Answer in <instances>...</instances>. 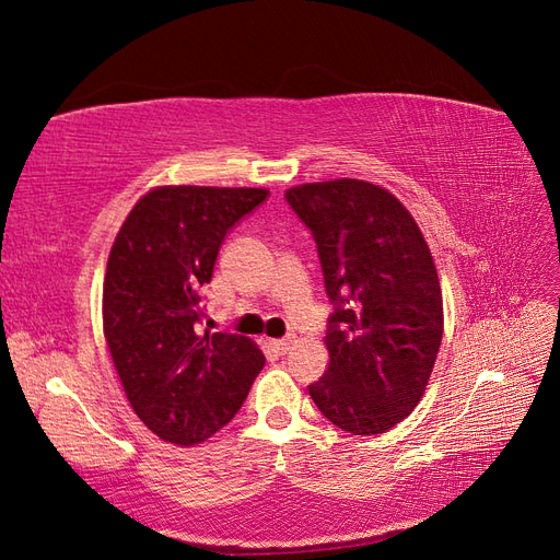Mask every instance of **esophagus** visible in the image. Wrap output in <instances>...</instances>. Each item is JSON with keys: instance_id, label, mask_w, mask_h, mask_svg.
<instances>
[{"instance_id": "1", "label": "esophagus", "mask_w": 560, "mask_h": 560, "mask_svg": "<svg viewBox=\"0 0 560 560\" xmlns=\"http://www.w3.org/2000/svg\"><path fill=\"white\" fill-rule=\"evenodd\" d=\"M294 341H296V336H284V338H278V341H273V346H276V350L280 352V354H284L287 350H290L292 346H294Z\"/></svg>"}]
</instances>
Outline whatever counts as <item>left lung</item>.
<instances>
[{
  "mask_svg": "<svg viewBox=\"0 0 560 560\" xmlns=\"http://www.w3.org/2000/svg\"><path fill=\"white\" fill-rule=\"evenodd\" d=\"M317 245L329 366L308 385L317 409L350 434H381L425 395L442 346V287L430 247L401 202L360 179L284 194Z\"/></svg>",
  "mask_w": 560,
  "mask_h": 560,
  "instance_id": "1",
  "label": "left lung"
}]
</instances>
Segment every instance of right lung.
<instances>
[{"mask_svg":"<svg viewBox=\"0 0 560 560\" xmlns=\"http://www.w3.org/2000/svg\"><path fill=\"white\" fill-rule=\"evenodd\" d=\"M266 198V189L161 186L114 241L105 338L135 413L171 444L194 446L222 430L266 364L247 336L202 329L200 308L219 247Z\"/></svg>","mask_w":560,"mask_h":560,"instance_id":"obj_1","label":"right lung"}]
</instances>
